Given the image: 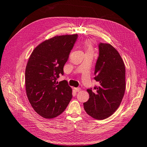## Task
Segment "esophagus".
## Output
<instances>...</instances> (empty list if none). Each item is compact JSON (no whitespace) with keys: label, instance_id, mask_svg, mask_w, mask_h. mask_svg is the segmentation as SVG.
Listing matches in <instances>:
<instances>
[{"label":"esophagus","instance_id":"34e87169","mask_svg":"<svg viewBox=\"0 0 147 147\" xmlns=\"http://www.w3.org/2000/svg\"><path fill=\"white\" fill-rule=\"evenodd\" d=\"M80 90H81V89L80 88H74V90L76 91V92L80 91Z\"/></svg>","mask_w":147,"mask_h":147}]
</instances>
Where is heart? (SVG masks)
Listing matches in <instances>:
<instances>
[{"label": "heart", "instance_id": "heart-1", "mask_svg": "<svg viewBox=\"0 0 147 147\" xmlns=\"http://www.w3.org/2000/svg\"><path fill=\"white\" fill-rule=\"evenodd\" d=\"M84 48L86 52H92L93 51V48L92 45L91 41L86 40L84 42Z\"/></svg>", "mask_w": 147, "mask_h": 147}]
</instances>
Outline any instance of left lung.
Masks as SVG:
<instances>
[{
  "label": "left lung",
  "mask_w": 147,
  "mask_h": 147,
  "mask_svg": "<svg viewBox=\"0 0 147 147\" xmlns=\"http://www.w3.org/2000/svg\"><path fill=\"white\" fill-rule=\"evenodd\" d=\"M94 78L98 86L88 89L90 99L83 103L86 112L96 119H104L116 111L126 90L125 65L118 51L109 43L99 44Z\"/></svg>",
  "instance_id": "left-lung-1"
}]
</instances>
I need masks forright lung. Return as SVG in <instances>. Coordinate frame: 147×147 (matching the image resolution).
Masks as SVG:
<instances>
[{"instance_id": "add662e5", "label": "right lung", "mask_w": 147, "mask_h": 147, "mask_svg": "<svg viewBox=\"0 0 147 147\" xmlns=\"http://www.w3.org/2000/svg\"><path fill=\"white\" fill-rule=\"evenodd\" d=\"M77 34L59 35L43 42L31 53L25 71L26 91L34 110L45 118L63 113L72 99L65 80L56 82L68 60Z\"/></svg>"}]
</instances>
